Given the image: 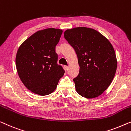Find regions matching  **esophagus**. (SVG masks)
Segmentation results:
<instances>
[{"label": "esophagus", "mask_w": 131, "mask_h": 131, "mask_svg": "<svg viewBox=\"0 0 131 131\" xmlns=\"http://www.w3.org/2000/svg\"><path fill=\"white\" fill-rule=\"evenodd\" d=\"M65 68H66V69L68 71V70L69 69V66H65Z\"/></svg>", "instance_id": "1"}]
</instances>
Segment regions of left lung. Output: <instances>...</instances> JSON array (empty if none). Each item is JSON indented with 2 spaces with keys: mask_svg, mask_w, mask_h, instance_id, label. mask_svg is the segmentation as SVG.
<instances>
[{
  "mask_svg": "<svg viewBox=\"0 0 131 131\" xmlns=\"http://www.w3.org/2000/svg\"><path fill=\"white\" fill-rule=\"evenodd\" d=\"M64 37L78 56L79 72L73 79L77 92L89 99L101 95L116 73L117 60L112 45L97 31L85 27L68 29Z\"/></svg>",
  "mask_w": 131,
  "mask_h": 131,
  "instance_id": "obj_1",
  "label": "left lung"
}]
</instances>
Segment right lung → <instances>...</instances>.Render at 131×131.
Masks as SVG:
<instances>
[{
  "mask_svg": "<svg viewBox=\"0 0 131 131\" xmlns=\"http://www.w3.org/2000/svg\"><path fill=\"white\" fill-rule=\"evenodd\" d=\"M59 29L39 30L21 45L16 66L19 77L29 90L47 95L55 90L65 70L58 65L55 47L62 34Z\"/></svg>",
  "mask_w": 131,
  "mask_h": 131,
  "instance_id": "right-lung-1",
  "label": "right lung"
}]
</instances>
